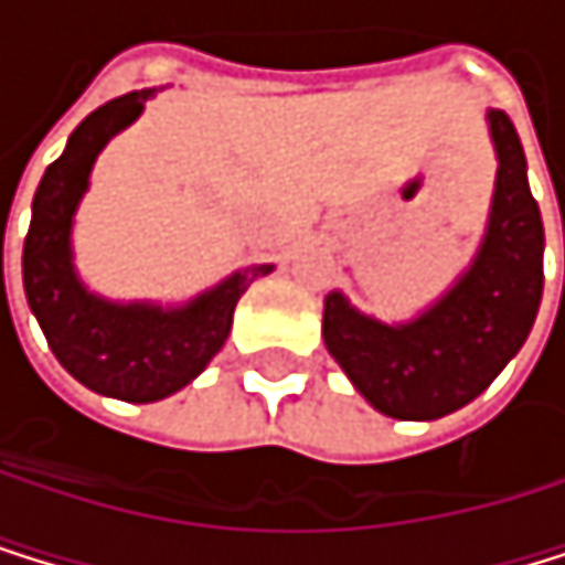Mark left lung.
Segmentation results:
<instances>
[{
	"instance_id": "obj_1",
	"label": "left lung",
	"mask_w": 565,
	"mask_h": 565,
	"mask_svg": "<svg viewBox=\"0 0 565 565\" xmlns=\"http://www.w3.org/2000/svg\"><path fill=\"white\" fill-rule=\"evenodd\" d=\"M494 196L481 247L461 277L409 321L362 315L342 291L324 298V349L369 406L396 420H440L481 396L515 359L542 301L539 203L505 111H488ZM565 236V220H563Z\"/></svg>"
}]
</instances>
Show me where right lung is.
<instances>
[{"label":"right lung","mask_w":565,"mask_h":565,"mask_svg":"<svg viewBox=\"0 0 565 565\" xmlns=\"http://www.w3.org/2000/svg\"><path fill=\"white\" fill-rule=\"evenodd\" d=\"M156 90H131L87 115L63 156L43 172L23 244L30 311L67 373L100 396L156 403L189 386L223 349L233 308L274 264L233 270L216 288L182 305L111 301L94 295L74 264V216L104 145L135 125ZM2 280V254H0Z\"/></svg>","instance_id":"1"}]
</instances>
